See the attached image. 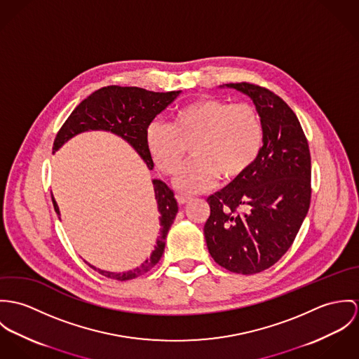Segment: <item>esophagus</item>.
Segmentation results:
<instances>
[{
    "instance_id": "obj_1",
    "label": "esophagus",
    "mask_w": 359,
    "mask_h": 359,
    "mask_svg": "<svg viewBox=\"0 0 359 359\" xmlns=\"http://www.w3.org/2000/svg\"><path fill=\"white\" fill-rule=\"evenodd\" d=\"M176 199H177V202H179V205H184V203H187L189 201H190V197H187V196H182V194H177L176 196Z\"/></svg>"
}]
</instances>
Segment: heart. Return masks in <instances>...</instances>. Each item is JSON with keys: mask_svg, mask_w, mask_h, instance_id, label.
I'll return each instance as SVG.
<instances>
[{"mask_svg": "<svg viewBox=\"0 0 359 359\" xmlns=\"http://www.w3.org/2000/svg\"><path fill=\"white\" fill-rule=\"evenodd\" d=\"M263 137V121L253 104L205 96L179 107L170 125L151 122L146 147L166 175L177 172L189 147L191 160L179 172L175 186L193 194L209 189L216 177L222 182L241 177L260 154Z\"/></svg>", "mask_w": 359, "mask_h": 359, "instance_id": "obj_1", "label": "heart"}]
</instances>
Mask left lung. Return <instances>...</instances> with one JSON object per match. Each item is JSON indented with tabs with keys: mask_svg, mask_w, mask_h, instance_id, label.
Masks as SVG:
<instances>
[{
	"mask_svg": "<svg viewBox=\"0 0 359 359\" xmlns=\"http://www.w3.org/2000/svg\"><path fill=\"white\" fill-rule=\"evenodd\" d=\"M224 86L252 99L264 137L253 165L206 199L203 234L219 266L248 276L276 264L296 238L310 208L311 157L300 122L279 96L248 82Z\"/></svg>",
	"mask_w": 359,
	"mask_h": 359,
	"instance_id": "obj_1",
	"label": "left lung"
}]
</instances>
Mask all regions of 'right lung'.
<instances>
[{"label":"right lung","instance_id":"obj_1","mask_svg":"<svg viewBox=\"0 0 359 359\" xmlns=\"http://www.w3.org/2000/svg\"><path fill=\"white\" fill-rule=\"evenodd\" d=\"M180 92L182 90L151 92L136 86L117 85L95 90L74 109L57 132L53 142V153L82 132L106 130L120 136L129 146H132L151 170L154 168V162L146 147V129L161 111L180 95ZM153 186L160 213V236L150 257H147L139 267L123 273L104 271L89 264V267L99 274L117 280H129L146 274L160 262L165 249V239L177 213V202L173 191L162 180L154 179ZM52 202L55 212L59 216L60 210L53 194Z\"/></svg>","mask_w":359,"mask_h":359}]
</instances>
